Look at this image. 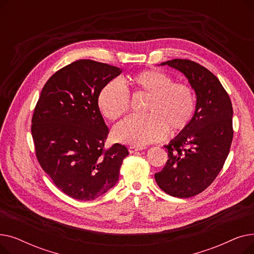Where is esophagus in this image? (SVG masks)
Segmentation results:
<instances>
[{"label":"esophagus","mask_w":254,"mask_h":254,"mask_svg":"<svg viewBox=\"0 0 254 254\" xmlns=\"http://www.w3.org/2000/svg\"><path fill=\"white\" fill-rule=\"evenodd\" d=\"M143 148L142 147H138V146H134V145H130L128 147V151L129 153H134V152H137L139 150H142Z\"/></svg>","instance_id":"34e87169"}]
</instances>
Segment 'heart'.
Returning a JSON list of instances; mask_svg holds the SVG:
<instances>
[{"mask_svg": "<svg viewBox=\"0 0 254 254\" xmlns=\"http://www.w3.org/2000/svg\"><path fill=\"white\" fill-rule=\"evenodd\" d=\"M128 84L134 93L147 95L145 115H130L120 122L113 129L117 142L143 146L163 139L168 129L177 132L190 123L195 101L188 84L173 82L168 74L152 69L130 76ZM97 104L104 117L115 120L129 108L128 91L111 80L100 89Z\"/></svg>", "mask_w": 254, "mask_h": 254, "instance_id": "heart-1", "label": "heart"}]
</instances>
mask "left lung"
Returning a JSON list of instances; mask_svg holds the SVG:
<instances>
[{
  "instance_id": "8db88e82",
  "label": "left lung",
  "mask_w": 254,
  "mask_h": 254,
  "mask_svg": "<svg viewBox=\"0 0 254 254\" xmlns=\"http://www.w3.org/2000/svg\"><path fill=\"white\" fill-rule=\"evenodd\" d=\"M161 64L185 75L194 89L196 104L189 126L165 146L169 159L154 178L166 193L190 197L215 180L229 155L234 136L233 106L218 78L205 66L180 59Z\"/></svg>"
}]
</instances>
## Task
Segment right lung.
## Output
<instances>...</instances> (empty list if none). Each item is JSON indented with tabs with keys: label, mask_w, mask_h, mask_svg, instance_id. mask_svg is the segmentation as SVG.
<instances>
[{
	"label": "right lung",
	"mask_w": 254,
	"mask_h": 254,
	"mask_svg": "<svg viewBox=\"0 0 254 254\" xmlns=\"http://www.w3.org/2000/svg\"><path fill=\"white\" fill-rule=\"evenodd\" d=\"M123 70L79 60L45 83L32 118V136L40 166L69 196L90 201L116 184L128 151L114 144L105 149L109 129L98 108L100 89Z\"/></svg>",
	"instance_id": "1"
}]
</instances>
